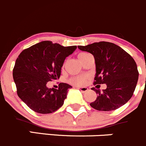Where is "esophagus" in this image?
<instances>
[{"label":"esophagus","instance_id":"esophagus-1","mask_svg":"<svg viewBox=\"0 0 146 146\" xmlns=\"http://www.w3.org/2000/svg\"><path fill=\"white\" fill-rule=\"evenodd\" d=\"M78 89H79L81 92H83V93H85V92H86L88 90H89V89H88L87 87H85V86H82V87H78Z\"/></svg>","mask_w":146,"mask_h":146}]
</instances>
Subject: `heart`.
<instances>
[{
  "label": "heart",
  "instance_id": "b5f03b06",
  "mask_svg": "<svg viewBox=\"0 0 146 146\" xmlns=\"http://www.w3.org/2000/svg\"><path fill=\"white\" fill-rule=\"evenodd\" d=\"M87 53L82 52L80 54H78V58L79 60H82L84 57ZM86 81V76H83V75H81V76H74V77L70 78V82L72 84L76 85V86H83L85 84Z\"/></svg>",
  "mask_w": 146,
  "mask_h": 146
}]
</instances>
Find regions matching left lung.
<instances>
[{
  "mask_svg": "<svg viewBox=\"0 0 146 146\" xmlns=\"http://www.w3.org/2000/svg\"><path fill=\"white\" fill-rule=\"evenodd\" d=\"M78 48L94 57L96 73L94 84L107 86L102 92L92 88L97 97L90 106L98 111H108L128 102L133 94L139 74L133 58L121 47L109 42L79 45Z\"/></svg>",
  "mask_w": 146,
  "mask_h": 146,
  "instance_id": "8db88e82",
  "label": "left lung"
}]
</instances>
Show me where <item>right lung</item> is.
Here are the masks:
<instances>
[{
  "instance_id": "add662e5",
  "label": "right lung",
  "mask_w": 146,
  "mask_h": 146,
  "mask_svg": "<svg viewBox=\"0 0 146 146\" xmlns=\"http://www.w3.org/2000/svg\"><path fill=\"white\" fill-rule=\"evenodd\" d=\"M76 46L64 47L51 41H42L23 50L13 70L17 94L34 111L51 113L60 109L72 86L60 83L57 89L47 88L48 82L61 75L64 60Z\"/></svg>"
}]
</instances>
